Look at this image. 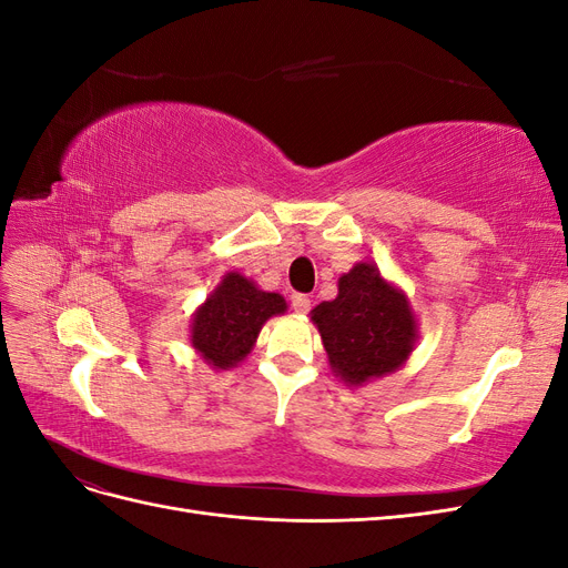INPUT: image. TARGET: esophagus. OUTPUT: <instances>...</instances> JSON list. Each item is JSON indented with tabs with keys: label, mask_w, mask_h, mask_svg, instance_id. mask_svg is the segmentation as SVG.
I'll return each mask as SVG.
<instances>
[{
	"label": "esophagus",
	"mask_w": 568,
	"mask_h": 568,
	"mask_svg": "<svg viewBox=\"0 0 568 568\" xmlns=\"http://www.w3.org/2000/svg\"><path fill=\"white\" fill-rule=\"evenodd\" d=\"M291 307H294L296 313H307V311H311V296L294 294V296H291Z\"/></svg>",
	"instance_id": "esophagus-1"
}]
</instances>
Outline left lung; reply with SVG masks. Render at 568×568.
<instances>
[{"label":"left lung","mask_w":568,"mask_h":568,"mask_svg":"<svg viewBox=\"0 0 568 568\" xmlns=\"http://www.w3.org/2000/svg\"><path fill=\"white\" fill-rule=\"evenodd\" d=\"M313 322L332 369L355 386L398 369L417 338L407 298L369 263L343 274L338 296L320 303Z\"/></svg>","instance_id":"left-lung-1"}]
</instances>
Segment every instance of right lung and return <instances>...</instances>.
<instances>
[{
    "instance_id": "right-lung-1",
    "label": "right lung",
    "mask_w": 568,
    "mask_h": 568,
    "mask_svg": "<svg viewBox=\"0 0 568 568\" xmlns=\"http://www.w3.org/2000/svg\"><path fill=\"white\" fill-rule=\"evenodd\" d=\"M284 311L286 303L280 294H267L242 274L230 272L199 307L192 343L205 363L217 369L234 367L251 353L261 326Z\"/></svg>"
}]
</instances>
